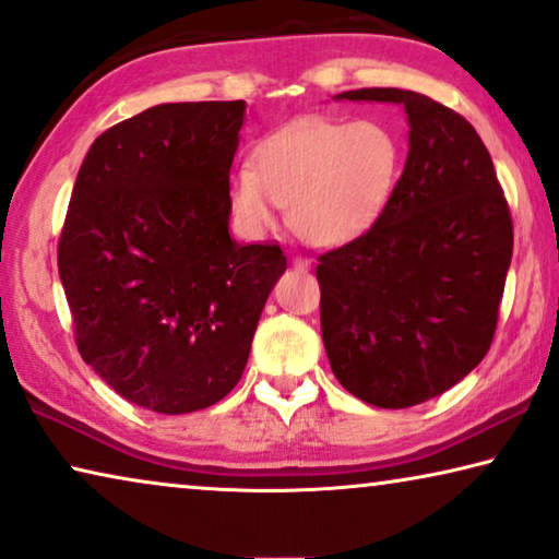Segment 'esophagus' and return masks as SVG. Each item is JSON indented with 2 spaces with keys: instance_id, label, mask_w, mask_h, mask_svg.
<instances>
[{
  "instance_id": "esophagus-1",
  "label": "esophagus",
  "mask_w": 559,
  "mask_h": 559,
  "mask_svg": "<svg viewBox=\"0 0 559 559\" xmlns=\"http://www.w3.org/2000/svg\"><path fill=\"white\" fill-rule=\"evenodd\" d=\"M290 263H294L296 271H311V261H306V258H301V255L290 258Z\"/></svg>"
}]
</instances>
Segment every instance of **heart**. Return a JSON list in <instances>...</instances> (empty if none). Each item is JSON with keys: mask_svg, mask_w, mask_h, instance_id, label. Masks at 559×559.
Listing matches in <instances>:
<instances>
[{"mask_svg": "<svg viewBox=\"0 0 559 559\" xmlns=\"http://www.w3.org/2000/svg\"><path fill=\"white\" fill-rule=\"evenodd\" d=\"M403 169V141L390 123L309 116L258 146V167L242 162L230 177L235 223L250 238L290 227L319 248L347 246L388 207Z\"/></svg>", "mask_w": 559, "mask_h": 559, "instance_id": "b5f03b06", "label": "heart"}]
</instances>
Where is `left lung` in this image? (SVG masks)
<instances>
[{
    "mask_svg": "<svg viewBox=\"0 0 559 559\" xmlns=\"http://www.w3.org/2000/svg\"><path fill=\"white\" fill-rule=\"evenodd\" d=\"M334 100L397 104L407 116V159L388 207L317 265L334 377L365 403L400 411L443 395L489 352L512 217L491 156L463 116L400 88Z\"/></svg>",
    "mask_w": 559,
    "mask_h": 559,
    "instance_id": "obj_1",
    "label": "left lung"
}]
</instances>
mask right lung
<instances>
[{
    "mask_svg": "<svg viewBox=\"0 0 559 559\" xmlns=\"http://www.w3.org/2000/svg\"><path fill=\"white\" fill-rule=\"evenodd\" d=\"M246 100L162 104L100 133L78 169L58 269L85 365L164 415L215 405L248 365L286 271L230 235Z\"/></svg>",
    "mask_w": 559,
    "mask_h": 559,
    "instance_id": "right-lung-1",
    "label": "right lung"
}]
</instances>
